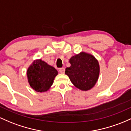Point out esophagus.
<instances>
[{"label":"esophagus","instance_id":"34e87169","mask_svg":"<svg viewBox=\"0 0 131 131\" xmlns=\"http://www.w3.org/2000/svg\"><path fill=\"white\" fill-rule=\"evenodd\" d=\"M64 71H65V69H64V68H61L59 69V71H60V73H64Z\"/></svg>","mask_w":131,"mask_h":131}]
</instances>
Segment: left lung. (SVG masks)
Returning a JSON list of instances; mask_svg holds the SVG:
<instances>
[{
    "label": "left lung",
    "mask_w": 131,
    "mask_h": 131,
    "mask_svg": "<svg viewBox=\"0 0 131 131\" xmlns=\"http://www.w3.org/2000/svg\"><path fill=\"white\" fill-rule=\"evenodd\" d=\"M70 63L71 67L66 68L65 74L77 88L87 91L95 85L100 74V66L94 57L81 52L71 57Z\"/></svg>",
    "instance_id": "8db88e82"
}]
</instances>
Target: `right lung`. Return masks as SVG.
<instances>
[{
  "label": "right lung",
  "mask_w": 131,
  "mask_h": 131,
  "mask_svg": "<svg viewBox=\"0 0 131 131\" xmlns=\"http://www.w3.org/2000/svg\"><path fill=\"white\" fill-rule=\"evenodd\" d=\"M28 81L30 86L37 92H45L49 90L58 71L41 59L35 60L27 70Z\"/></svg>",
  "instance_id": "obj_1"
}]
</instances>
